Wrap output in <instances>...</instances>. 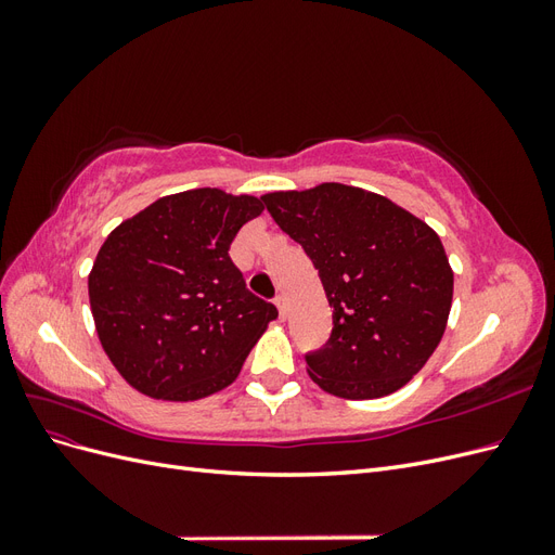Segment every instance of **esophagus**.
<instances>
[{"label":"esophagus","mask_w":555,"mask_h":555,"mask_svg":"<svg viewBox=\"0 0 555 555\" xmlns=\"http://www.w3.org/2000/svg\"><path fill=\"white\" fill-rule=\"evenodd\" d=\"M275 306H278V310H280V317H282V319L287 317V298L278 296V298H275Z\"/></svg>","instance_id":"esophagus-1"}]
</instances>
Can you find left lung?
Listing matches in <instances>:
<instances>
[{
    "instance_id": "obj_1",
    "label": "left lung",
    "mask_w": 555,
    "mask_h": 555,
    "mask_svg": "<svg viewBox=\"0 0 555 555\" xmlns=\"http://www.w3.org/2000/svg\"><path fill=\"white\" fill-rule=\"evenodd\" d=\"M261 201L304 245L333 308L324 349L308 375L347 400L402 389L438 349L453 296L444 245L424 220L382 194L343 182Z\"/></svg>"
}]
</instances>
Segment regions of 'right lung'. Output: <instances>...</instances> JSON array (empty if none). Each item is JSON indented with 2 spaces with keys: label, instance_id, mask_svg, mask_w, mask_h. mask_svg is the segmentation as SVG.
<instances>
[{
  "label": "right lung",
  "instance_id": "obj_1",
  "mask_svg": "<svg viewBox=\"0 0 555 555\" xmlns=\"http://www.w3.org/2000/svg\"><path fill=\"white\" fill-rule=\"evenodd\" d=\"M261 198L198 188L115 227L88 278L99 343L133 389L190 402L227 389L278 317L249 294L229 247Z\"/></svg>",
  "mask_w": 555,
  "mask_h": 555
}]
</instances>
